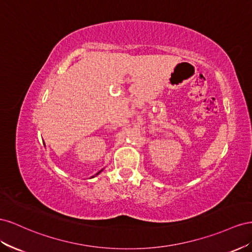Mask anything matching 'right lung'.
Returning <instances> with one entry per match:
<instances>
[{
  "label": "right lung",
  "mask_w": 252,
  "mask_h": 252,
  "mask_svg": "<svg viewBox=\"0 0 252 252\" xmlns=\"http://www.w3.org/2000/svg\"><path fill=\"white\" fill-rule=\"evenodd\" d=\"M101 171H102V170H100V171L98 172V173H96V175H98V174H99V173H100V172H101ZM92 177H94V176H92Z\"/></svg>",
  "instance_id": "1"
}]
</instances>
